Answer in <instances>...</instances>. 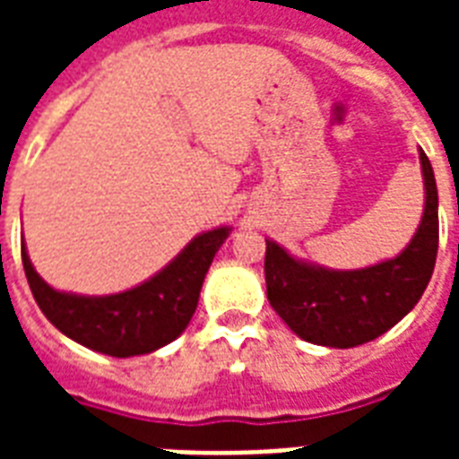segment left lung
<instances>
[{"instance_id": "obj_1", "label": "left lung", "mask_w": 459, "mask_h": 459, "mask_svg": "<svg viewBox=\"0 0 459 459\" xmlns=\"http://www.w3.org/2000/svg\"><path fill=\"white\" fill-rule=\"evenodd\" d=\"M424 173V216L414 238L395 259L335 272L290 257L266 240V298L302 341L326 348H355L393 328L427 290L438 252V190L431 161L420 152Z\"/></svg>"}]
</instances>
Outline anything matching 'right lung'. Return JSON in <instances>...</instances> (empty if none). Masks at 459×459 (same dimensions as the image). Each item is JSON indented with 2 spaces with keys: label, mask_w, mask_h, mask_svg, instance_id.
I'll return each instance as SVG.
<instances>
[{
  "label": "right lung",
  "mask_w": 459,
  "mask_h": 459,
  "mask_svg": "<svg viewBox=\"0 0 459 459\" xmlns=\"http://www.w3.org/2000/svg\"><path fill=\"white\" fill-rule=\"evenodd\" d=\"M229 233V226L200 233L157 276L126 293L102 298L61 293L47 286L32 269L25 243L21 259L32 298L61 333L104 355L135 357L164 348L186 331L209 264Z\"/></svg>",
  "instance_id": "1"
}]
</instances>
